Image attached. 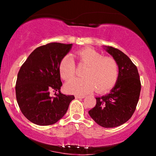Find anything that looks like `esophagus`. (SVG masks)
<instances>
[{
    "label": "esophagus",
    "instance_id": "esophagus-1",
    "mask_svg": "<svg viewBox=\"0 0 156 156\" xmlns=\"http://www.w3.org/2000/svg\"><path fill=\"white\" fill-rule=\"evenodd\" d=\"M75 98H76V99H83V98H85V96H84V95H78V94H76V95L75 96Z\"/></svg>",
    "mask_w": 156,
    "mask_h": 156
}]
</instances>
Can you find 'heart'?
<instances>
[{"instance_id":"b5f03b06","label":"heart","mask_w":156,"mask_h":156,"mask_svg":"<svg viewBox=\"0 0 156 156\" xmlns=\"http://www.w3.org/2000/svg\"><path fill=\"white\" fill-rule=\"evenodd\" d=\"M76 57L80 64L86 66L82 73L83 78L73 79L66 83L65 90L71 94H84L95 89L103 93L115 84L119 74L118 64L111 57H103L92 48H85L77 52ZM61 77L69 80L76 74V64L73 57L65 55L59 64Z\"/></svg>"}]
</instances>
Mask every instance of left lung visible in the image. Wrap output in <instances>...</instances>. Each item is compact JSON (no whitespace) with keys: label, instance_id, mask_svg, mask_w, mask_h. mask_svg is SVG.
<instances>
[{"label":"left lung","instance_id":"left-lung-1","mask_svg":"<svg viewBox=\"0 0 156 156\" xmlns=\"http://www.w3.org/2000/svg\"><path fill=\"white\" fill-rule=\"evenodd\" d=\"M103 48L117 62L119 74L108 94L97 97L96 105L89 114L103 128H115L126 122L135 112L141 91L137 67L129 57L111 46Z\"/></svg>","mask_w":156,"mask_h":156}]
</instances>
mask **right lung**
<instances>
[{
  "mask_svg": "<svg viewBox=\"0 0 156 156\" xmlns=\"http://www.w3.org/2000/svg\"><path fill=\"white\" fill-rule=\"evenodd\" d=\"M72 46L58 42L40 46L20 69L16 98L23 115L36 125L55 124L64 117L75 99L73 95H66L60 91L59 64ZM51 91L55 92L53 97L49 94Z\"/></svg>",
  "mask_w": 156,
  "mask_h": 156,
  "instance_id": "add662e5",
  "label": "right lung"
}]
</instances>
